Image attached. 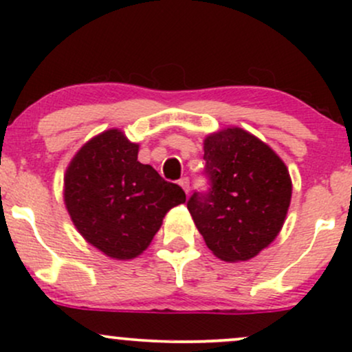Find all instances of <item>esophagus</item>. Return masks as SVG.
Instances as JSON below:
<instances>
[{"mask_svg":"<svg viewBox=\"0 0 352 352\" xmlns=\"http://www.w3.org/2000/svg\"><path fill=\"white\" fill-rule=\"evenodd\" d=\"M179 184H180V187L185 190V193L190 192V179H188V177H182V179L179 180Z\"/></svg>","mask_w":352,"mask_h":352,"instance_id":"1","label":"esophagus"}]
</instances>
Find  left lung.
I'll use <instances>...</instances> for the list:
<instances>
[{"instance_id": "obj_1", "label": "left lung", "mask_w": 352, "mask_h": 352, "mask_svg": "<svg viewBox=\"0 0 352 352\" xmlns=\"http://www.w3.org/2000/svg\"><path fill=\"white\" fill-rule=\"evenodd\" d=\"M204 151L208 188L190 197V215L220 260H250L285 223L292 201L288 168L268 145L238 127L208 135Z\"/></svg>"}]
</instances>
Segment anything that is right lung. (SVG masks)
Masks as SVG:
<instances>
[{"instance_id": "add662e5", "label": "right lung", "mask_w": 352, "mask_h": 352, "mask_svg": "<svg viewBox=\"0 0 352 352\" xmlns=\"http://www.w3.org/2000/svg\"><path fill=\"white\" fill-rule=\"evenodd\" d=\"M137 153L139 145L112 129L89 140L64 177V201L76 228L116 260L142 253L165 213L185 201L180 185L140 164Z\"/></svg>"}]
</instances>
